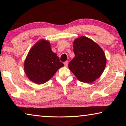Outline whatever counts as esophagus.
Wrapping results in <instances>:
<instances>
[{
  "mask_svg": "<svg viewBox=\"0 0 126 126\" xmlns=\"http://www.w3.org/2000/svg\"><path fill=\"white\" fill-rule=\"evenodd\" d=\"M64 64L65 66V67H68V61H65L64 63Z\"/></svg>",
  "mask_w": 126,
  "mask_h": 126,
  "instance_id": "obj_1",
  "label": "esophagus"
}]
</instances>
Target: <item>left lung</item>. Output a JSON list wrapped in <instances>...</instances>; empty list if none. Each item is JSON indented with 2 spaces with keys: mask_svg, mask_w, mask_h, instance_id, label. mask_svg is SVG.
<instances>
[{
  "mask_svg": "<svg viewBox=\"0 0 126 126\" xmlns=\"http://www.w3.org/2000/svg\"><path fill=\"white\" fill-rule=\"evenodd\" d=\"M75 56L68 67L80 82L91 83L99 78L106 65V58L99 46L89 38L82 36L74 40Z\"/></svg>",
  "mask_w": 126,
  "mask_h": 126,
  "instance_id": "left-lung-1",
  "label": "left lung"
}]
</instances>
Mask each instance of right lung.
Wrapping results in <instances>:
<instances>
[{
    "label": "right lung",
    "mask_w": 126,
    "mask_h": 126,
    "mask_svg": "<svg viewBox=\"0 0 126 126\" xmlns=\"http://www.w3.org/2000/svg\"><path fill=\"white\" fill-rule=\"evenodd\" d=\"M63 66L57 54L51 50L50 43L42 39L30 50L24 62V69L30 80L40 84L49 80Z\"/></svg>",
    "instance_id": "add662e5"
}]
</instances>
